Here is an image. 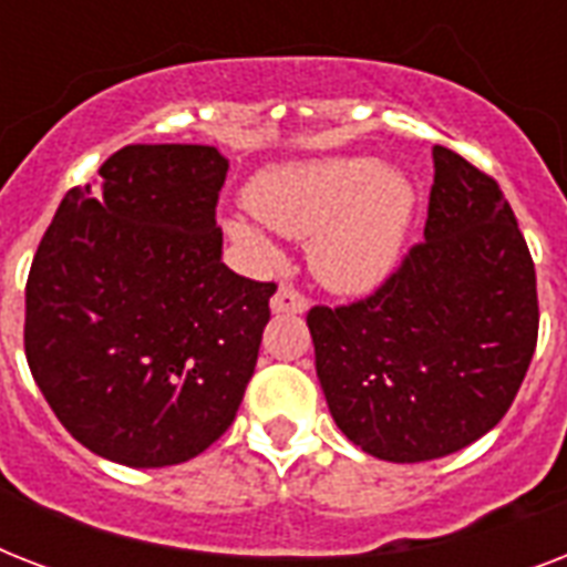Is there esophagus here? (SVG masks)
Here are the masks:
<instances>
[{"instance_id": "esophagus-1", "label": "esophagus", "mask_w": 567, "mask_h": 567, "mask_svg": "<svg viewBox=\"0 0 567 567\" xmlns=\"http://www.w3.org/2000/svg\"><path fill=\"white\" fill-rule=\"evenodd\" d=\"M270 309H274V315H302V311H309V300H306L300 291H293V288L282 285V288L274 293Z\"/></svg>"}]
</instances>
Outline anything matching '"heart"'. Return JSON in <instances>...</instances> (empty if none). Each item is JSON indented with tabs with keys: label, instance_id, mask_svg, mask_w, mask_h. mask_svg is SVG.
Wrapping results in <instances>:
<instances>
[{
	"label": "heart",
	"instance_id": "heart-1",
	"mask_svg": "<svg viewBox=\"0 0 567 567\" xmlns=\"http://www.w3.org/2000/svg\"><path fill=\"white\" fill-rule=\"evenodd\" d=\"M256 217H229L231 240L258 258H276L270 228L311 238V270L341 293H368L391 276L412 231L417 190L400 171L364 155L311 158L261 173L249 188Z\"/></svg>",
	"mask_w": 567,
	"mask_h": 567
}]
</instances>
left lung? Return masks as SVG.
<instances>
[{
	"mask_svg": "<svg viewBox=\"0 0 567 567\" xmlns=\"http://www.w3.org/2000/svg\"><path fill=\"white\" fill-rule=\"evenodd\" d=\"M417 247L377 293L309 311L338 430L385 462L474 444L509 412L538 338L536 267L503 190L447 146Z\"/></svg>",
	"mask_w": 567,
	"mask_h": 567,
	"instance_id": "obj_1",
	"label": "left lung"
}]
</instances>
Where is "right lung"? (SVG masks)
<instances>
[{
	"label": "right lung",
	"instance_id": "1",
	"mask_svg": "<svg viewBox=\"0 0 567 567\" xmlns=\"http://www.w3.org/2000/svg\"><path fill=\"white\" fill-rule=\"evenodd\" d=\"M217 146L132 144L61 199L25 285V359L79 444L179 465L235 421L274 282L223 265Z\"/></svg>",
	"mask_w": 567,
	"mask_h": 567
}]
</instances>
